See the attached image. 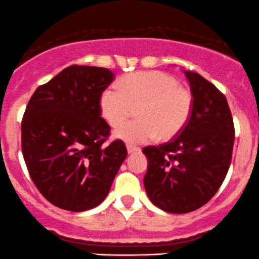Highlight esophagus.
Here are the masks:
<instances>
[{
  "mask_svg": "<svg viewBox=\"0 0 259 259\" xmlns=\"http://www.w3.org/2000/svg\"><path fill=\"white\" fill-rule=\"evenodd\" d=\"M139 150H141V148L136 147V145H131V144L127 145V152H128L130 154L135 153V152H139Z\"/></svg>",
  "mask_w": 259,
  "mask_h": 259,
  "instance_id": "obj_1",
  "label": "esophagus"
}]
</instances>
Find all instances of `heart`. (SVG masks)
I'll return each mask as SVG.
<instances>
[{
    "mask_svg": "<svg viewBox=\"0 0 259 259\" xmlns=\"http://www.w3.org/2000/svg\"><path fill=\"white\" fill-rule=\"evenodd\" d=\"M138 109L139 118L118 127L115 138L130 144L176 137L190 121L193 95L172 75L159 71L135 72L123 77L118 88L100 97V111L110 126L117 127Z\"/></svg>",
    "mask_w": 259,
    "mask_h": 259,
    "instance_id": "heart-1",
    "label": "heart"
}]
</instances>
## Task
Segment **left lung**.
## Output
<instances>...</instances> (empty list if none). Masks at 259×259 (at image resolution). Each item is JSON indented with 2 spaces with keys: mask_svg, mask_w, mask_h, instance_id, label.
Returning a JSON list of instances; mask_svg holds the SVG:
<instances>
[{
  "mask_svg": "<svg viewBox=\"0 0 259 259\" xmlns=\"http://www.w3.org/2000/svg\"><path fill=\"white\" fill-rule=\"evenodd\" d=\"M193 95L190 121L175 138L143 149L150 202L167 213L184 214L208 203L230 167L234 121L225 95L196 72L185 71Z\"/></svg>",
  "mask_w": 259,
  "mask_h": 259,
  "instance_id": "obj_1",
  "label": "left lung"
}]
</instances>
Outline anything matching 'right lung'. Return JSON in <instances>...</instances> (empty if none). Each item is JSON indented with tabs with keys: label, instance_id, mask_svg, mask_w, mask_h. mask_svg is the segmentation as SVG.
I'll use <instances>...</instances> for the list:
<instances>
[{
	"label": "right lung",
	"instance_id": "obj_1",
	"mask_svg": "<svg viewBox=\"0 0 259 259\" xmlns=\"http://www.w3.org/2000/svg\"><path fill=\"white\" fill-rule=\"evenodd\" d=\"M114 80L107 68L69 66L40 85L22 120L29 175L51 204L71 211L98 207L127 156L120 139L106 147L110 126L100 97Z\"/></svg>",
	"mask_w": 259,
	"mask_h": 259
}]
</instances>
